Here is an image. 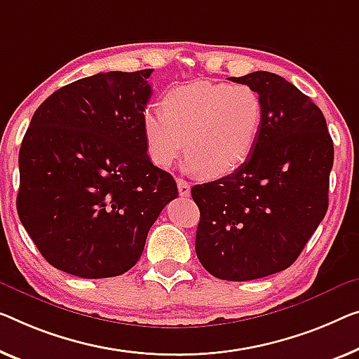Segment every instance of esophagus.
Listing matches in <instances>:
<instances>
[{"mask_svg":"<svg viewBox=\"0 0 359 359\" xmlns=\"http://www.w3.org/2000/svg\"><path fill=\"white\" fill-rule=\"evenodd\" d=\"M177 189L180 196H190V184L184 179H177Z\"/></svg>","mask_w":359,"mask_h":359,"instance_id":"1","label":"esophagus"}]
</instances>
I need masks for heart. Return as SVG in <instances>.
Listing matches in <instances>:
<instances>
[{"mask_svg": "<svg viewBox=\"0 0 359 359\" xmlns=\"http://www.w3.org/2000/svg\"><path fill=\"white\" fill-rule=\"evenodd\" d=\"M264 119L259 93L248 85L194 82L170 88L163 111L147 109L143 137L156 164L182 153L208 177L232 174L255 151Z\"/></svg>", "mask_w": 359, "mask_h": 359, "instance_id": "heart-1", "label": "heart"}]
</instances>
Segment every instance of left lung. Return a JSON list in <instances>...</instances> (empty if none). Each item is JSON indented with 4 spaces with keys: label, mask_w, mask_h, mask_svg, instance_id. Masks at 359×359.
<instances>
[{
    "label": "left lung",
    "mask_w": 359,
    "mask_h": 359,
    "mask_svg": "<svg viewBox=\"0 0 359 359\" xmlns=\"http://www.w3.org/2000/svg\"><path fill=\"white\" fill-rule=\"evenodd\" d=\"M259 93L264 119L247 163L195 185L196 256L222 280L245 282L295 263L329 206L334 143L311 98L266 71L232 77Z\"/></svg>",
    "instance_id": "8db88e82"
}]
</instances>
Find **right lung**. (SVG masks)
Returning <instances> with one entry per match:
<instances>
[{"label":"right lung","mask_w":359,"mask_h":359,"mask_svg":"<svg viewBox=\"0 0 359 359\" xmlns=\"http://www.w3.org/2000/svg\"><path fill=\"white\" fill-rule=\"evenodd\" d=\"M100 72L43 101L19 151L18 214L51 266L82 279L127 272L149 227L179 196L143 137L148 77Z\"/></svg>","instance_id":"obj_1"}]
</instances>
